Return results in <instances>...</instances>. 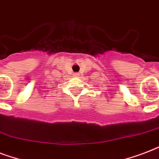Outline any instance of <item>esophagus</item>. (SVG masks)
<instances>
[{"mask_svg":"<svg viewBox=\"0 0 159 159\" xmlns=\"http://www.w3.org/2000/svg\"><path fill=\"white\" fill-rule=\"evenodd\" d=\"M74 76H76V77H78V76H79V74H78V73H75Z\"/></svg>","mask_w":159,"mask_h":159,"instance_id":"34e87169","label":"esophagus"}]
</instances>
